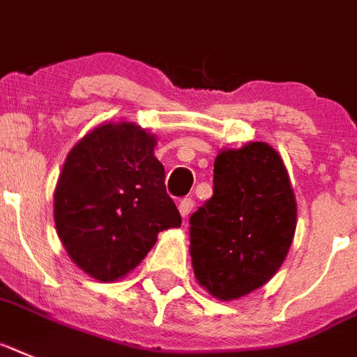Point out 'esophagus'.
<instances>
[{
    "instance_id": "34e87169",
    "label": "esophagus",
    "mask_w": 357,
    "mask_h": 357,
    "mask_svg": "<svg viewBox=\"0 0 357 357\" xmlns=\"http://www.w3.org/2000/svg\"><path fill=\"white\" fill-rule=\"evenodd\" d=\"M193 206H195V200L191 199V197H185V199H182L181 202H178V211H181V215L184 217V219L191 213Z\"/></svg>"
}]
</instances>
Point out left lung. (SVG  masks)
<instances>
[{"mask_svg": "<svg viewBox=\"0 0 357 357\" xmlns=\"http://www.w3.org/2000/svg\"><path fill=\"white\" fill-rule=\"evenodd\" d=\"M297 206L287 167L264 142L220 151L213 195L190 217L197 281L222 301L263 287L287 257Z\"/></svg>", "mask_w": 357, "mask_h": 357, "instance_id": "left-lung-1", "label": "left lung"}]
</instances>
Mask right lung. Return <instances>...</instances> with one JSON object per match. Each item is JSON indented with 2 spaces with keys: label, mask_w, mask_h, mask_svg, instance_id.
Instances as JSON below:
<instances>
[{
  "label": "right lung",
  "mask_w": 357,
  "mask_h": 357,
  "mask_svg": "<svg viewBox=\"0 0 357 357\" xmlns=\"http://www.w3.org/2000/svg\"><path fill=\"white\" fill-rule=\"evenodd\" d=\"M155 137L135 123H104L69 153L54 193V222L70 259L98 281L137 266L158 231L182 217L166 191Z\"/></svg>",
  "instance_id": "right-lung-1"
}]
</instances>
